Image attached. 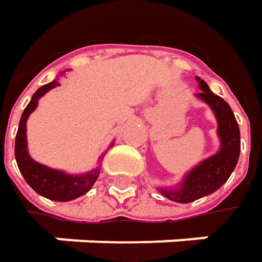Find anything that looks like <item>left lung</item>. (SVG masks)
Returning <instances> with one entry per match:
<instances>
[{"label":"left lung","mask_w":262,"mask_h":262,"mask_svg":"<svg viewBox=\"0 0 262 262\" xmlns=\"http://www.w3.org/2000/svg\"><path fill=\"white\" fill-rule=\"evenodd\" d=\"M196 81L201 88L196 97L215 115L220 150L191 168L176 186L158 187L162 196L178 203H190L216 191L229 180L241 155V131L229 103L214 94L202 78L196 76Z\"/></svg>","instance_id":"1"}]
</instances>
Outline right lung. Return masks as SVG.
Instances as JSON below:
<instances>
[{
    "label": "right lung",
    "instance_id": "obj_1",
    "mask_svg": "<svg viewBox=\"0 0 262 262\" xmlns=\"http://www.w3.org/2000/svg\"><path fill=\"white\" fill-rule=\"evenodd\" d=\"M59 85V79L56 78L54 81L48 82L35 91L29 104L26 106V109L23 111L21 118H20L19 129L16 134L14 156H16V162L23 178L38 194L44 196L50 201H56V202H69L79 196H84L94 186L100 174V164L97 165V168L88 171L85 174H68L61 169H53L47 165L33 161L31 158L29 150H28V137H26L28 118L36 109L39 98L47 94L50 90Z\"/></svg>",
    "mask_w": 262,
    "mask_h": 262
}]
</instances>
